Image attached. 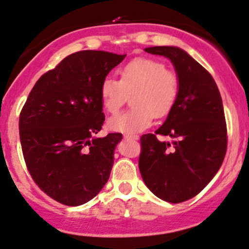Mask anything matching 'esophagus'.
<instances>
[{
	"mask_svg": "<svg viewBox=\"0 0 249 249\" xmlns=\"http://www.w3.org/2000/svg\"><path fill=\"white\" fill-rule=\"evenodd\" d=\"M124 138L127 139V140H138L139 136L138 135H133V134H124Z\"/></svg>",
	"mask_w": 249,
	"mask_h": 249,
	"instance_id": "34e87169",
	"label": "esophagus"
}]
</instances>
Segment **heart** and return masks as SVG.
<instances>
[{"instance_id": "b5f03b06", "label": "heart", "mask_w": 249, "mask_h": 249, "mask_svg": "<svg viewBox=\"0 0 249 249\" xmlns=\"http://www.w3.org/2000/svg\"><path fill=\"white\" fill-rule=\"evenodd\" d=\"M100 95L109 114H116L132 95L133 108L111 117L109 127L127 134L140 133L152 124L154 116L164 117L172 110L179 95V78L161 61L135 58L120 70V81L103 79Z\"/></svg>"}]
</instances>
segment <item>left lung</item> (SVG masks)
Here are the masks:
<instances>
[{"mask_svg": "<svg viewBox=\"0 0 249 249\" xmlns=\"http://www.w3.org/2000/svg\"><path fill=\"white\" fill-rule=\"evenodd\" d=\"M167 57L179 78V95L156 134L140 138L141 177L157 197L181 203L198 195L220 170L227 152V124L213 76L185 51L173 46L145 49ZM171 136L172 144L157 140Z\"/></svg>", "mask_w": 249, "mask_h": 249, "instance_id": "obj_1", "label": "left lung"}]
</instances>
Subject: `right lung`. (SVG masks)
<instances>
[{
    "mask_svg": "<svg viewBox=\"0 0 249 249\" xmlns=\"http://www.w3.org/2000/svg\"><path fill=\"white\" fill-rule=\"evenodd\" d=\"M124 57L72 53L40 77L21 110L20 141L29 175L61 204H84L108 181L122 134L95 138L106 120L100 88Z\"/></svg>",
    "mask_w": 249,
    "mask_h": 249,
    "instance_id": "1",
    "label": "right lung"
}]
</instances>
